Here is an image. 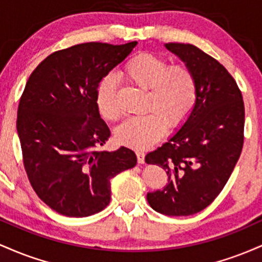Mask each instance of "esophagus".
I'll return each instance as SVG.
<instances>
[{
    "mask_svg": "<svg viewBox=\"0 0 262 262\" xmlns=\"http://www.w3.org/2000/svg\"><path fill=\"white\" fill-rule=\"evenodd\" d=\"M135 154H137L138 162H139V164H144V161H145V152H144L143 150L138 149L137 151H135Z\"/></svg>",
    "mask_w": 262,
    "mask_h": 262,
    "instance_id": "obj_1",
    "label": "esophagus"
}]
</instances>
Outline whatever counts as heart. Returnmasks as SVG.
<instances>
[{
	"mask_svg": "<svg viewBox=\"0 0 262 262\" xmlns=\"http://www.w3.org/2000/svg\"><path fill=\"white\" fill-rule=\"evenodd\" d=\"M123 76L128 82L146 90L145 116L128 118L117 128V139L135 148H145L158 141L170 128H177L188 118L198 100V82L188 66L171 65L151 53H139L127 61ZM116 80L112 76L101 81L96 95L100 113L117 121L122 110L117 102Z\"/></svg>",
	"mask_w": 262,
	"mask_h": 262,
	"instance_id": "obj_1",
	"label": "heart"
}]
</instances>
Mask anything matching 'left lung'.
Wrapping results in <instances>:
<instances>
[{
    "label": "left lung",
    "mask_w": 262,
    "mask_h": 262,
    "mask_svg": "<svg viewBox=\"0 0 262 262\" xmlns=\"http://www.w3.org/2000/svg\"><path fill=\"white\" fill-rule=\"evenodd\" d=\"M197 77L198 100L183 127L145 156L160 165L169 182L149 192L152 209L166 215H192L221 193L244 144L245 108L235 80L221 62L192 44L167 43Z\"/></svg>",
    "instance_id": "obj_1"
}]
</instances>
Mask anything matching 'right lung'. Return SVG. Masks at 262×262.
<instances>
[{
    "label": "right lung",
    "instance_id": "right-lung-1",
    "mask_svg": "<svg viewBox=\"0 0 262 262\" xmlns=\"http://www.w3.org/2000/svg\"><path fill=\"white\" fill-rule=\"evenodd\" d=\"M122 45L83 43L50 54L29 76L17 132L33 189L66 217H89L111 201V180L137 165L133 150L101 151L111 130L96 103L100 82L130 54Z\"/></svg>",
    "mask_w": 262,
    "mask_h": 262
}]
</instances>
